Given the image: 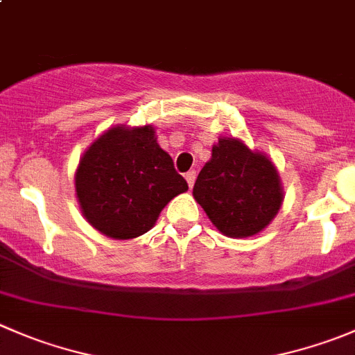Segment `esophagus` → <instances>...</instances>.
Listing matches in <instances>:
<instances>
[{
  "label": "esophagus",
  "instance_id": "esophagus-1",
  "mask_svg": "<svg viewBox=\"0 0 355 355\" xmlns=\"http://www.w3.org/2000/svg\"><path fill=\"white\" fill-rule=\"evenodd\" d=\"M185 180H187V184H189V187H194V182H196V171L192 170V171H189L187 175H185Z\"/></svg>",
  "mask_w": 355,
  "mask_h": 355
}]
</instances>
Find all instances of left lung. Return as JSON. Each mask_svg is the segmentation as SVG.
Here are the masks:
<instances>
[{"label": "left lung", "instance_id": "obj_1", "mask_svg": "<svg viewBox=\"0 0 355 355\" xmlns=\"http://www.w3.org/2000/svg\"><path fill=\"white\" fill-rule=\"evenodd\" d=\"M192 196L213 225L229 237L257 236L276 218L284 199L272 159L234 137H220L213 146Z\"/></svg>", "mask_w": 355, "mask_h": 355}]
</instances>
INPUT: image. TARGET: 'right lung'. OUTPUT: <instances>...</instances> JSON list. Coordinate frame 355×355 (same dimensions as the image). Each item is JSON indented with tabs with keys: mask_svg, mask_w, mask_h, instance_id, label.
<instances>
[{
	"mask_svg": "<svg viewBox=\"0 0 355 355\" xmlns=\"http://www.w3.org/2000/svg\"><path fill=\"white\" fill-rule=\"evenodd\" d=\"M74 187L94 229L112 239H133L153 229L164 206L189 185L157 144L153 125H118L85 150Z\"/></svg>",
	"mask_w": 355,
	"mask_h": 355,
	"instance_id": "1",
	"label": "right lung"
}]
</instances>
